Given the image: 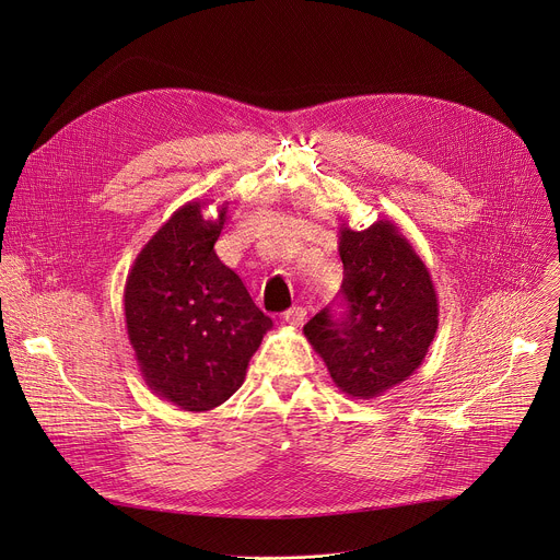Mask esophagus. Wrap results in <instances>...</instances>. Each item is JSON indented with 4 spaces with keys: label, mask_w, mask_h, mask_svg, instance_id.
Returning a JSON list of instances; mask_svg holds the SVG:
<instances>
[{
    "label": "esophagus",
    "mask_w": 560,
    "mask_h": 560,
    "mask_svg": "<svg viewBox=\"0 0 560 560\" xmlns=\"http://www.w3.org/2000/svg\"><path fill=\"white\" fill-rule=\"evenodd\" d=\"M305 318H307V312H305V307H299V305L283 312V322L294 328H301L305 324Z\"/></svg>",
    "instance_id": "1"
}]
</instances>
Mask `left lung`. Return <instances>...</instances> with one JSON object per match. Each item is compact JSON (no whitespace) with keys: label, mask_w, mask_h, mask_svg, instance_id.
I'll return each mask as SVG.
<instances>
[{"label":"left lung","mask_w":560,"mask_h":560,"mask_svg":"<svg viewBox=\"0 0 560 560\" xmlns=\"http://www.w3.org/2000/svg\"><path fill=\"white\" fill-rule=\"evenodd\" d=\"M341 292L348 310L314 314L303 335L335 385L352 398H374L408 381L439 328V296L428 266L394 221L365 230L341 223Z\"/></svg>","instance_id":"obj_1"}]
</instances>
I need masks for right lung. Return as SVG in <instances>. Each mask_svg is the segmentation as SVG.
<instances>
[{
    "instance_id": "obj_1",
    "label": "right lung",
    "mask_w": 560,
    "mask_h": 560,
    "mask_svg": "<svg viewBox=\"0 0 560 560\" xmlns=\"http://www.w3.org/2000/svg\"><path fill=\"white\" fill-rule=\"evenodd\" d=\"M206 203L195 199L173 212L137 255L124 288L139 372L152 394L186 412L225 404L272 328L214 253L228 201L210 219Z\"/></svg>"
}]
</instances>
